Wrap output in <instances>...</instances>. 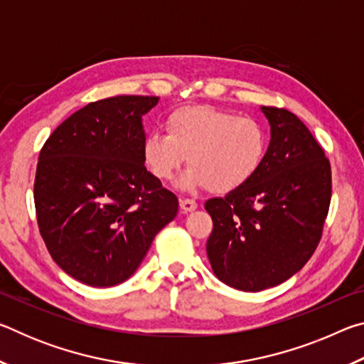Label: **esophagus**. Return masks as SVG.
Masks as SVG:
<instances>
[{
	"instance_id": "1",
	"label": "esophagus",
	"mask_w": 364,
	"mask_h": 364,
	"mask_svg": "<svg viewBox=\"0 0 364 364\" xmlns=\"http://www.w3.org/2000/svg\"><path fill=\"white\" fill-rule=\"evenodd\" d=\"M180 207H181V210L184 213H189V212H194L196 210L197 204H196V200H193V199H181L180 200Z\"/></svg>"
}]
</instances>
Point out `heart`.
<instances>
[{
    "instance_id": "heart-1",
    "label": "heart",
    "mask_w": 364,
    "mask_h": 364,
    "mask_svg": "<svg viewBox=\"0 0 364 364\" xmlns=\"http://www.w3.org/2000/svg\"><path fill=\"white\" fill-rule=\"evenodd\" d=\"M165 130L144 138L143 160L159 181H170L188 160L191 167L178 180L186 191H236L254 178L267 154L260 122L213 106L176 109L165 119Z\"/></svg>"
}]
</instances>
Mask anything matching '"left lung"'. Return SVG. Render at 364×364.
<instances>
[{
	"instance_id": "obj_1",
	"label": "left lung",
	"mask_w": 364,
	"mask_h": 364,
	"mask_svg": "<svg viewBox=\"0 0 364 364\" xmlns=\"http://www.w3.org/2000/svg\"><path fill=\"white\" fill-rule=\"evenodd\" d=\"M269 146L249 183L205 202L207 257L217 278L244 292L287 281L310 260L331 204V165L297 115L260 107Z\"/></svg>"
}]
</instances>
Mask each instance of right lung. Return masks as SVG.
I'll list each match as a JSON object with an SVG mask.
<instances>
[{
	"label": "right lung",
	"instance_id": "right-lung-1",
	"mask_svg": "<svg viewBox=\"0 0 364 364\" xmlns=\"http://www.w3.org/2000/svg\"><path fill=\"white\" fill-rule=\"evenodd\" d=\"M156 96L90 102L43 146L33 186L36 220L53 260L93 287L127 281L178 199L147 171L143 115Z\"/></svg>",
	"mask_w": 364,
	"mask_h": 364
}]
</instances>
